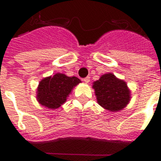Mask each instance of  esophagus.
Instances as JSON below:
<instances>
[{"instance_id": "1", "label": "esophagus", "mask_w": 161, "mask_h": 161, "mask_svg": "<svg viewBox=\"0 0 161 161\" xmlns=\"http://www.w3.org/2000/svg\"><path fill=\"white\" fill-rule=\"evenodd\" d=\"M83 80H84V83H86V84H88V83H89V82L91 81V77H84V79H83Z\"/></svg>"}]
</instances>
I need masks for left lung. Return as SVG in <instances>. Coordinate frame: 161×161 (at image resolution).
Wrapping results in <instances>:
<instances>
[{"instance_id": "left-lung-1", "label": "left lung", "mask_w": 161, "mask_h": 161, "mask_svg": "<svg viewBox=\"0 0 161 161\" xmlns=\"http://www.w3.org/2000/svg\"><path fill=\"white\" fill-rule=\"evenodd\" d=\"M97 103L110 111H119L130 100V91L124 81L111 73L105 74L93 84Z\"/></svg>"}]
</instances>
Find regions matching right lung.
Listing matches in <instances>:
<instances>
[{
  "instance_id": "add662e5",
  "label": "right lung",
  "mask_w": 161,
  "mask_h": 161,
  "mask_svg": "<svg viewBox=\"0 0 161 161\" xmlns=\"http://www.w3.org/2000/svg\"><path fill=\"white\" fill-rule=\"evenodd\" d=\"M81 83L76 77H67L57 73L53 77L44 78L39 84L37 99L40 104L49 108H57L66 101L74 86Z\"/></svg>"
}]
</instances>
